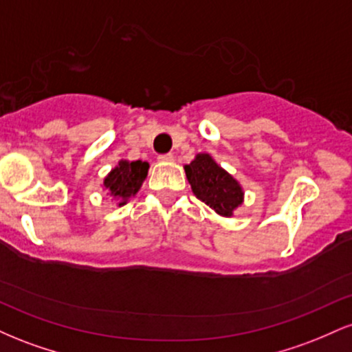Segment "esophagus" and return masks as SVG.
<instances>
[{
    "instance_id": "1",
    "label": "esophagus",
    "mask_w": 352,
    "mask_h": 352,
    "mask_svg": "<svg viewBox=\"0 0 352 352\" xmlns=\"http://www.w3.org/2000/svg\"><path fill=\"white\" fill-rule=\"evenodd\" d=\"M160 162H173L172 153H164V155H159Z\"/></svg>"
}]
</instances>
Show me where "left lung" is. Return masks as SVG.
<instances>
[{
  "instance_id": "obj_1",
  "label": "left lung",
  "mask_w": 352,
  "mask_h": 352,
  "mask_svg": "<svg viewBox=\"0 0 352 352\" xmlns=\"http://www.w3.org/2000/svg\"><path fill=\"white\" fill-rule=\"evenodd\" d=\"M184 168L197 199L218 215L233 217V212L243 204L245 192L240 182L221 168L210 153H197Z\"/></svg>"
}]
</instances>
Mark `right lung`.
Returning a JSON list of instances; mask_svg holds the SVG:
<instances>
[{
	"mask_svg": "<svg viewBox=\"0 0 352 352\" xmlns=\"http://www.w3.org/2000/svg\"><path fill=\"white\" fill-rule=\"evenodd\" d=\"M147 173V162H142V160H135V162L119 160V164L104 179L102 187L104 190H107V193H111V197H114L117 205L122 207L131 197H134L139 192Z\"/></svg>",
	"mask_w": 352,
	"mask_h": 352,
	"instance_id": "right-lung-1",
	"label": "right lung"
}]
</instances>
